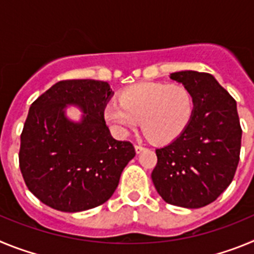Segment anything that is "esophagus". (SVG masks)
Returning <instances> with one entry per match:
<instances>
[{
	"mask_svg": "<svg viewBox=\"0 0 254 254\" xmlns=\"http://www.w3.org/2000/svg\"><path fill=\"white\" fill-rule=\"evenodd\" d=\"M134 150H136V152H137V154H140L141 151H143V150H145V147H143L142 145H134Z\"/></svg>",
	"mask_w": 254,
	"mask_h": 254,
	"instance_id": "1",
	"label": "esophagus"
}]
</instances>
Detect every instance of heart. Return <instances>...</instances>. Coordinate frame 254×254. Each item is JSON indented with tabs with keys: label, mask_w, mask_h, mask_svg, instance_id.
Here are the masks:
<instances>
[{
	"label": "heart",
	"mask_w": 254,
	"mask_h": 254,
	"mask_svg": "<svg viewBox=\"0 0 254 254\" xmlns=\"http://www.w3.org/2000/svg\"><path fill=\"white\" fill-rule=\"evenodd\" d=\"M193 112V96L183 85L141 82L123 90L120 103H108L104 116L121 133L134 128L141 120L146 136L165 143L183 133Z\"/></svg>",
	"instance_id": "obj_1"
}]
</instances>
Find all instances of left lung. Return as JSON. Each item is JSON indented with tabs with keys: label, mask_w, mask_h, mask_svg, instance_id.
<instances>
[{
	"label": "left lung",
	"mask_w": 254,
	"mask_h": 254,
	"mask_svg": "<svg viewBox=\"0 0 254 254\" xmlns=\"http://www.w3.org/2000/svg\"><path fill=\"white\" fill-rule=\"evenodd\" d=\"M170 78L190 91L194 112L181 136L156 149L152 183L165 202L199 208L214 202L234 178L242 143L237 102L210 73L181 71Z\"/></svg>",
	"instance_id": "left-lung-1"
}]
</instances>
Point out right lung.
I'll use <instances>...</instances> for the list:
<instances>
[{"mask_svg": "<svg viewBox=\"0 0 254 254\" xmlns=\"http://www.w3.org/2000/svg\"><path fill=\"white\" fill-rule=\"evenodd\" d=\"M112 95L105 81L64 80L30 105L19 164L26 187L44 205L78 212L102 205L114 193L136 151L129 141L114 140L105 123ZM67 104L82 108L81 123L66 120Z\"/></svg>", "mask_w": 254, "mask_h": 254, "instance_id": "1", "label": "right lung"}]
</instances>
